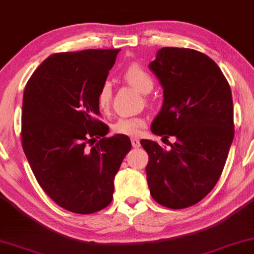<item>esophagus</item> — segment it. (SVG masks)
<instances>
[{"label":"esophagus","mask_w":254,"mask_h":254,"mask_svg":"<svg viewBox=\"0 0 254 254\" xmlns=\"http://www.w3.org/2000/svg\"><path fill=\"white\" fill-rule=\"evenodd\" d=\"M131 144H132V146L134 148L140 146V141H139V139H137V138H132V139H131Z\"/></svg>","instance_id":"34e87169"}]
</instances>
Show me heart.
Returning a JSON list of instances; mask_svg holds the SVG:
<instances>
[{"label": "heart", "mask_w": 254, "mask_h": 254, "mask_svg": "<svg viewBox=\"0 0 254 254\" xmlns=\"http://www.w3.org/2000/svg\"><path fill=\"white\" fill-rule=\"evenodd\" d=\"M123 77L130 86L136 88L137 90H139L143 94L150 93L154 87L153 77L143 67L137 65V64H133V65L127 67V70L124 72ZM111 97H113L111 84L109 82H104L101 86L96 96L97 106L101 110H107L110 107ZM144 125L145 122L141 118L123 117L115 122L113 125V131L115 133L125 134V136H137Z\"/></svg>", "instance_id": "heart-1"}]
</instances>
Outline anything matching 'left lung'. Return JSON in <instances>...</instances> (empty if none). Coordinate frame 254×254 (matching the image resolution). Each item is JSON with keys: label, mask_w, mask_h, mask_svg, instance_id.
<instances>
[{"label": "left lung", "mask_w": 254, "mask_h": 254, "mask_svg": "<svg viewBox=\"0 0 254 254\" xmlns=\"http://www.w3.org/2000/svg\"><path fill=\"white\" fill-rule=\"evenodd\" d=\"M148 67L164 88L151 130L177 141L166 151L140 140L150 158L147 185L159 204L184 209L205 197L224 168L235 136L231 89L217 64L191 49L162 47Z\"/></svg>", "instance_id": "8db88e82"}]
</instances>
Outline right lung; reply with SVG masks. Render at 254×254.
Listing matches in <instances>:
<instances>
[{"label": "right lung", "mask_w": 254, "mask_h": 254, "mask_svg": "<svg viewBox=\"0 0 254 254\" xmlns=\"http://www.w3.org/2000/svg\"><path fill=\"white\" fill-rule=\"evenodd\" d=\"M118 52L52 54L24 89L21 137L26 159L43 190L75 214H93L110 204L115 175L131 150L130 138L124 134L104 137L106 127L96 118L97 93Z\"/></svg>", "instance_id": "obj_1"}]
</instances>
